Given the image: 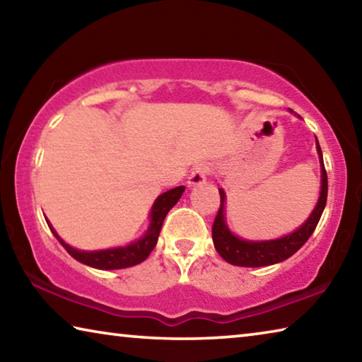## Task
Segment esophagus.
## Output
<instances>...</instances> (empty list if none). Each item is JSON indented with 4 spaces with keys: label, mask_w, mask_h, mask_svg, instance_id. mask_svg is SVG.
Listing matches in <instances>:
<instances>
[{
    "label": "esophagus",
    "mask_w": 362,
    "mask_h": 362,
    "mask_svg": "<svg viewBox=\"0 0 362 362\" xmlns=\"http://www.w3.org/2000/svg\"><path fill=\"white\" fill-rule=\"evenodd\" d=\"M209 173H211V169H209V166H206V164H199V166H196L193 169L192 175L188 177V187L203 185L207 179V175H209Z\"/></svg>",
    "instance_id": "1"
}]
</instances>
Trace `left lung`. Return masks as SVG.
<instances>
[{
    "mask_svg": "<svg viewBox=\"0 0 362 362\" xmlns=\"http://www.w3.org/2000/svg\"><path fill=\"white\" fill-rule=\"evenodd\" d=\"M316 150L320 155L321 163V194L317 199V204L311 212V216L306 218V222L297 228L291 235L272 241H246L233 235L225 223L223 217V203L225 192L218 189L220 193V207L212 225V240L216 250L223 260L236 267H268L289 259L297 250L308 241V238L313 235L317 222L322 216L324 207L327 201V173L324 168L322 151L316 139Z\"/></svg>",
    "mask_w": 362,
    "mask_h": 362,
    "instance_id": "8db88e82",
    "label": "left lung"
}]
</instances>
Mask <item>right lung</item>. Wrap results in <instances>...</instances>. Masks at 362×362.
<instances>
[{"label": "right lung", "mask_w": 362, "mask_h": 362, "mask_svg": "<svg viewBox=\"0 0 362 362\" xmlns=\"http://www.w3.org/2000/svg\"><path fill=\"white\" fill-rule=\"evenodd\" d=\"M183 192H185V187L182 185V187L169 189L166 193L159 194L155 201V204L151 207V212H150L151 220H150L148 230H146V233L140 238V240L134 241L129 244V246H124V247L103 249V250H78L75 247L69 246V244H66L62 238L57 235L56 230L51 226V223L47 222V225L54 233V236L59 240V243L65 247L66 252H69L73 259L84 263V265L99 268V269L129 268L142 263L146 257L150 255L151 250L155 249L164 218H166L168 212L177 204V201L180 199Z\"/></svg>", "instance_id": "1"}]
</instances>
